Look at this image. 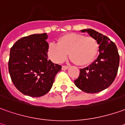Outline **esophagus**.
<instances>
[{
  "mask_svg": "<svg viewBox=\"0 0 125 125\" xmlns=\"http://www.w3.org/2000/svg\"><path fill=\"white\" fill-rule=\"evenodd\" d=\"M68 66H67V65H63L62 66V70H67V69H68Z\"/></svg>",
  "mask_w": 125,
  "mask_h": 125,
  "instance_id": "34e87169",
  "label": "esophagus"
}]
</instances>
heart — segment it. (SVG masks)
Returning a JSON list of instances; mask_svg holds the SVG:
<instances>
[{"instance_id":"b5f03b06","label":"heart","mask_w":125,"mask_h":125,"mask_svg":"<svg viewBox=\"0 0 125 125\" xmlns=\"http://www.w3.org/2000/svg\"><path fill=\"white\" fill-rule=\"evenodd\" d=\"M98 42L91 36L71 33L61 37L58 43L51 42L48 55L53 62L60 63L67 58L68 53L77 65H87L95 58L98 51Z\"/></svg>"}]
</instances>
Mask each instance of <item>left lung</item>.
I'll list each match as a JSON object with an SVG mask.
<instances>
[{
	"mask_svg": "<svg viewBox=\"0 0 125 125\" xmlns=\"http://www.w3.org/2000/svg\"><path fill=\"white\" fill-rule=\"evenodd\" d=\"M98 42L99 54L95 61L84 68L74 81L75 85L84 92L95 93L107 89L117 75L120 57L116 44L107 36L92 29H84Z\"/></svg>",
	"mask_w": 125,
	"mask_h": 125,
	"instance_id": "left-lung-1",
	"label": "left lung"
}]
</instances>
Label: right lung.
Returning a JSON list of instances; mask_svg holds the SVG:
<instances>
[{
  "instance_id": "1",
  "label": "right lung",
  "mask_w": 125,
  "mask_h": 125,
  "mask_svg": "<svg viewBox=\"0 0 125 125\" xmlns=\"http://www.w3.org/2000/svg\"><path fill=\"white\" fill-rule=\"evenodd\" d=\"M47 33L18 40L10 50L9 72L15 87L26 95L38 97L49 91L62 66L48 60Z\"/></svg>"
}]
</instances>
